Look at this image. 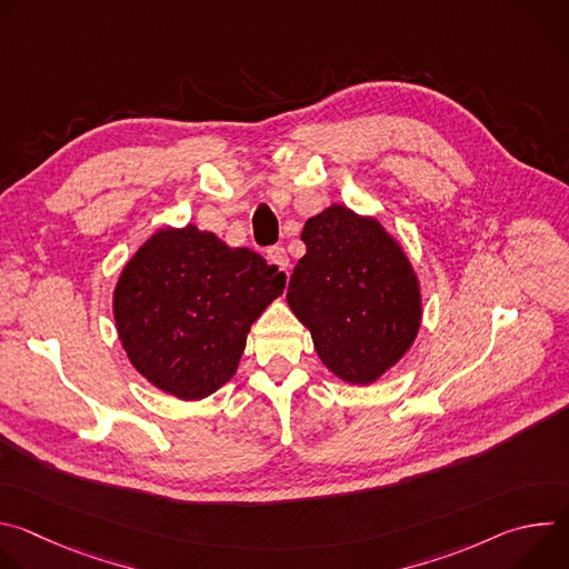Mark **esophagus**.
Listing matches in <instances>:
<instances>
[{"label": "esophagus", "instance_id": "esophagus-1", "mask_svg": "<svg viewBox=\"0 0 569 569\" xmlns=\"http://www.w3.org/2000/svg\"><path fill=\"white\" fill-rule=\"evenodd\" d=\"M268 261L274 263L277 268L281 270H288L290 268V259H288V252L283 248H270L268 250Z\"/></svg>", "mask_w": 569, "mask_h": 569}]
</instances>
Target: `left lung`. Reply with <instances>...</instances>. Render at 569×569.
Instances as JSON below:
<instances>
[{
    "label": "left lung",
    "mask_w": 569,
    "mask_h": 569,
    "mask_svg": "<svg viewBox=\"0 0 569 569\" xmlns=\"http://www.w3.org/2000/svg\"><path fill=\"white\" fill-rule=\"evenodd\" d=\"M306 254L286 301L336 378L367 387L400 362L419 336L423 295L417 270L376 216L331 204L308 218Z\"/></svg>",
    "instance_id": "obj_1"
}]
</instances>
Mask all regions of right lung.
I'll return each mask as SVG.
<instances>
[{
	"label": "right lung",
	"instance_id": "add662e5",
	"mask_svg": "<svg viewBox=\"0 0 569 569\" xmlns=\"http://www.w3.org/2000/svg\"><path fill=\"white\" fill-rule=\"evenodd\" d=\"M286 272L196 224L159 227L121 268L112 292L130 365L159 391L202 400L229 382Z\"/></svg>",
	"mask_w": 569,
	"mask_h": 569
}]
</instances>
